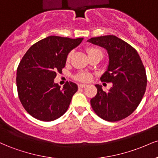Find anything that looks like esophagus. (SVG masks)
Returning <instances> with one entry per match:
<instances>
[{
    "mask_svg": "<svg viewBox=\"0 0 158 158\" xmlns=\"http://www.w3.org/2000/svg\"><path fill=\"white\" fill-rule=\"evenodd\" d=\"M87 85H84V84H79L78 85V87H79V88H85Z\"/></svg>",
    "mask_w": 158,
    "mask_h": 158,
    "instance_id": "1",
    "label": "esophagus"
}]
</instances>
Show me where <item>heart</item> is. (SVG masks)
Wrapping results in <instances>:
<instances>
[{
    "mask_svg": "<svg viewBox=\"0 0 158 158\" xmlns=\"http://www.w3.org/2000/svg\"><path fill=\"white\" fill-rule=\"evenodd\" d=\"M87 52H88V56L91 55V54L93 53H95V52H102V51H101L99 49H97L95 48H88ZM70 55H71L70 53L68 54V58H67L68 60H70ZM74 79H77V80L79 81H82V82H87V81H89L90 80V79H91V75H90L89 73H88V72H79V73H78L77 74H76V75L74 76Z\"/></svg>",
    "mask_w": 158,
    "mask_h": 158,
    "instance_id": "b5f03b06",
    "label": "heart"
}]
</instances>
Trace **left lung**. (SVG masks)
<instances>
[{"label": "left lung", "mask_w": 158, "mask_h": 158, "mask_svg": "<svg viewBox=\"0 0 158 158\" xmlns=\"http://www.w3.org/2000/svg\"><path fill=\"white\" fill-rule=\"evenodd\" d=\"M88 41L108 52L109 63L100 80L113 84L108 91H104L101 85H95L97 94L90 99L92 108L106 121L125 119L139 106L147 85L146 70L138 52L115 35L91 38Z\"/></svg>", "instance_id": "1"}]
</instances>
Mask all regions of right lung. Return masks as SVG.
Returning <instances> with one entry per match:
<instances>
[{
    "mask_svg": "<svg viewBox=\"0 0 158 158\" xmlns=\"http://www.w3.org/2000/svg\"><path fill=\"white\" fill-rule=\"evenodd\" d=\"M82 40L48 36L23 56L16 73L18 94L24 109L34 118L50 122L67 111L78 86L67 81L61 88L54 79L64 68L69 52Z\"/></svg>",
    "mask_w": 158,
    "mask_h": 158,
    "instance_id": "1",
    "label": "right lung"
}]
</instances>
